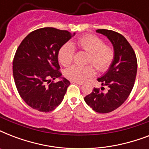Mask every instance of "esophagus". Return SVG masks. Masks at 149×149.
I'll return each instance as SVG.
<instances>
[{
	"instance_id": "34e87169",
	"label": "esophagus",
	"mask_w": 149,
	"mask_h": 149,
	"mask_svg": "<svg viewBox=\"0 0 149 149\" xmlns=\"http://www.w3.org/2000/svg\"><path fill=\"white\" fill-rule=\"evenodd\" d=\"M72 83H74V84H78V85H82L83 84V83L82 82H79V81H76V80H72Z\"/></svg>"
}]
</instances>
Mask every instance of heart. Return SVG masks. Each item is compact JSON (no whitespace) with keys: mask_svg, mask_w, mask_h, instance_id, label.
I'll return each mask as SVG.
<instances>
[{"mask_svg":"<svg viewBox=\"0 0 149 149\" xmlns=\"http://www.w3.org/2000/svg\"><path fill=\"white\" fill-rule=\"evenodd\" d=\"M79 49L89 53L88 63H92L100 71L104 72L108 70L114 58V50L111 45H105L104 40L98 36L87 34L81 36L76 42ZM75 53L74 46L66 43L58 51V58L59 63L63 65H69L73 60ZM95 74V70L92 65H74L65 71V76L69 79L83 82Z\"/></svg>","mask_w":149,"mask_h":149,"instance_id":"heart-1","label":"heart"}]
</instances>
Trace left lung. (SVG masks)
<instances>
[{
  "label": "left lung",
  "mask_w": 149,
  "mask_h": 149,
  "mask_svg": "<svg viewBox=\"0 0 149 149\" xmlns=\"http://www.w3.org/2000/svg\"><path fill=\"white\" fill-rule=\"evenodd\" d=\"M97 32L111 41L114 58L107 72L97 79L101 88L93 89L84 100L96 112L106 113L118 108L130 95L136 78L137 58L132 45L122 35L107 29H97ZM104 86L107 91H104Z\"/></svg>",
  "instance_id": "obj_1"
}]
</instances>
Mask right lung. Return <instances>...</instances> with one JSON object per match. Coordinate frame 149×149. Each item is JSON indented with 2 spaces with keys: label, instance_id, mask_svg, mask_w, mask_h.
I'll use <instances>...</instances> for the list:
<instances>
[{
  "label": "right lung",
  "instance_id": "add662e5",
  "mask_svg": "<svg viewBox=\"0 0 149 149\" xmlns=\"http://www.w3.org/2000/svg\"><path fill=\"white\" fill-rule=\"evenodd\" d=\"M73 35L70 31L42 28L29 33L17 48L13 76L21 97L31 108L53 111L63 101L70 82L61 77L58 51ZM62 78L57 83L52 79Z\"/></svg>",
  "mask_w": 149,
  "mask_h": 149
}]
</instances>
